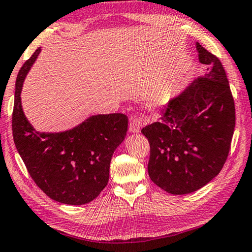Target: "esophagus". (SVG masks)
<instances>
[{
  "mask_svg": "<svg viewBox=\"0 0 252 252\" xmlns=\"http://www.w3.org/2000/svg\"><path fill=\"white\" fill-rule=\"evenodd\" d=\"M142 125H143V121L141 117H135L130 121L129 123V131L133 134H137L141 131L142 128Z\"/></svg>",
  "mask_w": 252,
  "mask_h": 252,
  "instance_id": "1",
  "label": "esophagus"
}]
</instances>
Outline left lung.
<instances>
[{"label": "left lung", "mask_w": 252, "mask_h": 252, "mask_svg": "<svg viewBox=\"0 0 252 252\" xmlns=\"http://www.w3.org/2000/svg\"><path fill=\"white\" fill-rule=\"evenodd\" d=\"M203 76L168 101L163 116L144 127L151 146L148 175L171 194H189L219 174L228 158L236 109L218 58L196 42Z\"/></svg>", "instance_id": "1"}]
</instances>
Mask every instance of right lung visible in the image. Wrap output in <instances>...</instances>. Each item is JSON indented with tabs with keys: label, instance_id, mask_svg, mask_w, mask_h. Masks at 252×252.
I'll return each mask as SVG.
<instances>
[{
	"label": "right lung",
	"instance_id": "obj_1",
	"mask_svg": "<svg viewBox=\"0 0 252 252\" xmlns=\"http://www.w3.org/2000/svg\"><path fill=\"white\" fill-rule=\"evenodd\" d=\"M40 52L36 49L16 78L12 115L15 147L32 180L49 197L70 205L89 203L108 183L110 160L125 139L128 119L124 114H99L68 130H35L23 113L21 92Z\"/></svg>",
	"mask_w": 252,
	"mask_h": 252
}]
</instances>
